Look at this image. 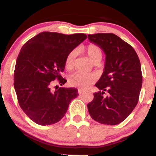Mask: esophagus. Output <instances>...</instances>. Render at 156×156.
I'll return each mask as SVG.
<instances>
[{
	"label": "esophagus",
	"instance_id": "34e87169",
	"mask_svg": "<svg viewBox=\"0 0 156 156\" xmlns=\"http://www.w3.org/2000/svg\"><path fill=\"white\" fill-rule=\"evenodd\" d=\"M83 92H84V90H81V89H79V90H78V94H83Z\"/></svg>",
	"mask_w": 156,
	"mask_h": 156
}]
</instances>
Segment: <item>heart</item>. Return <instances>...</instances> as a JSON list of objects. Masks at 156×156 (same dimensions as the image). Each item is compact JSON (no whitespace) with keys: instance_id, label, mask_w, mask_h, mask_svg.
I'll use <instances>...</instances> for the list:
<instances>
[{"instance_id":"1","label":"heart","mask_w":156,"mask_h":156,"mask_svg":"<svg viewBox=\"0 0 156 156\" xmlns=\"http://www.w3.org/2000/svg\"><path fill=\"white\" fill-rule=\"evenodd\" d=\"M83 50L94 64H97L101 61L103 52L101 49L96 44H88L83 48ZM75 57L76 51H71L65 59V68L68 70H71L73 68ZM96 80L97 76L93 73H82L76 72L69 76V83L73 87H79L80 89H87L93 83H94Z\"/></svg>"}]
</instances>
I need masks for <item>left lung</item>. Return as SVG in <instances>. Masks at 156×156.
<instances>
[{"label": "left lung", "mask_w": 156, "mask_h": 156, "mask_svg": "<svg viewBox=\"0 0 156 156\" xmlns=\"http://www.w3.org/2000/svg\"><path fill=\"white\" fill-rule=\"evenodd\" d=\"M89 41L106 55L104 70L95 86L99 91L87 104L95 121L115 125L122 122L138 103L142 86L141 67L134 49L111 33L89 34Z\"/></svg>", "instance_id": "8db88e82"}]
</instances>
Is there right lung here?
Listing matches in <instances>:
<instances>
[{"mask_svg":"<svg viewBox=\"0 0 156 156\" xmlns=\"http://www.w3.org/2000/svg\"><path fill=\"white\" fill-rule=\"evenodd\" d=\"M86 38L84 34L44 31L21 49L14 72V87L20 107L36 124L50 125L59 122L71 101L78 96L76 88L58 87L52 90L51 86L56 79L60 85L67 82L61 76L65 59Z\"/></svg>","mask_w":156,"mask_h":156,"instance_id":"obj_1","label":"right lung"}]
</instances>
